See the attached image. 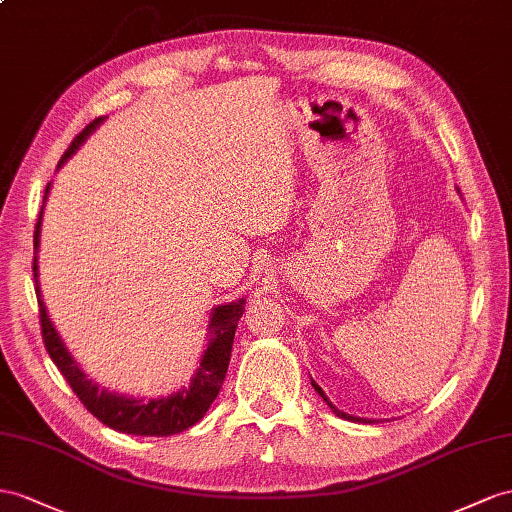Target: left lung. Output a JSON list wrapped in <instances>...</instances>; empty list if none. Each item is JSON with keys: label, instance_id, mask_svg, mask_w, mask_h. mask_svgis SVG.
Here are the masks:
<instances>
[{"label": "left lung", "instance_id": "obj_1", "mask_svg": "<svg viewBox=\"0 0 512 512\" xmlns=\"http://www.w3.org/2000/svg\"><path fill=\"white\" fill-rule=\"evenodd\" d=\"M311 385H313V389H316L318 393H320V396L326 400V404H329L331 406V409H333V413L335 415H339V417H344V419H350V422H368V424H372V419H361V417H352V415H348V413H344V411H339V409H335V406L329 402V398H326V393L322 391V387L320 385H316V381H311Z\"/></svg>", "mask_w": 512, "mask_h": 512}]
</instances>
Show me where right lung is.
I'll use <instances>...</instances> for the list:
<instances>
[{
  "label": "right lung",
  "mask_w": 512,
  "mask_h": 512,
  "mask_svg": "<svg viewBox=\"0 0 512 512\" xmlns=\"http://www.w3.org/2000/svg\"><path fill=\"white\" fill-rule=\"evenodd\" d=\"M101 121L103 119H95L93 123H88L80 134L73 138L67 153L62 155L60 164L67 160L69 155H73V151L80 147L90 131H93ZM41 218H43V212L36 222L34 248L38 246ZM32 270L36 279L38 277L36 255H34ZM36 298H38V313H41V333H43L45 348L49 352L51 361L56 363V368L62 372L64 378H67L73 393H77V398L82 400V404L99 419L101 424H106L119 432H127V435H140V437L177 435V432H183L199 422V419H203L209 406H212V402L216 400L222 381H225L227 376L235 329H238V320L242 318V311H244V300L216 307L212 313V324H209V329H212V339H209V346L201 359L199 372H196L192 378V385L188 389L177 391L175 396L170 398L142 402V400L114 396V393H108V391H99L97 385L90 383L86 374L77 368L71 352L64 348L60 335L54 329V324L49 322V316L41 300V290H38V279H36Z\"/></svg>",
  "instance_id": "1"
}]
</instances>
